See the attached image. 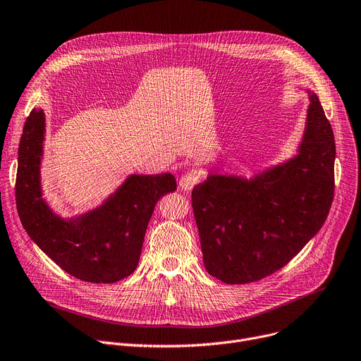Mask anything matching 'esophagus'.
<instances>
[{"label": "esophagus", "mask_w": 361, "mask_h": 361, "mask_svg": "<svg viewBox=\"0 0 361 361\" xmlns=\"http://www.w3.org/2000/svg\"><path fill=\"white\" fill-rule=\"evenodd\" d=\"M196 183H197V174H195V173H187V174H184V176L180 178L178 185H180L181 190L188 192V190H192V188L195 187Z\"/></svg>", "instance_id": "obj_1"}]
</instances>
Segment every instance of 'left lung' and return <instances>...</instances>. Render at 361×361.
<instances>
[{"mask_svg":"<svg viewBox=\"0 0 361 361\" xmlns=\"http://www.w3.org/2000/svg\"><path fill=\"white\" fill-rule=\"evenodd\" d=\"M307 93L295 154L250 177L207 171L192 192L206 271L225 283L281 269L319 233L334 199V131L317 94Z\"/></svg>","mask_w":361,"mask_h":361,"instance_id":"left-lung-1","label":"left lung"}]
</instances>
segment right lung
<instances>
[{
	"label": "right lung",
	"instance_id": "1",
	"mask_svg": "<svg viewBox=\"0 0 361 361\" xmlns=\"http://www.w3.org/2000/svg\"><path fill=\"white\" fill-rule=\"evenodd\" d=\"M47 118L33 108L18 145L16 203L23 228L48 257L74 278L111 283L137 268L157 202L177 190L173 174H130L98 206L73 216L56 214L42 190Z\"/></svg>",
	"mask_w": 361,
	"mask_h": 361
}]
</instances>
